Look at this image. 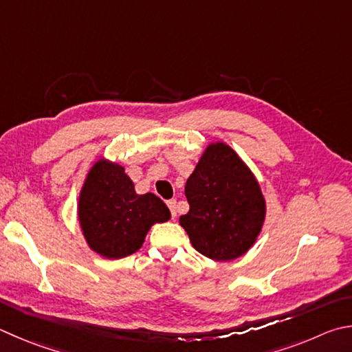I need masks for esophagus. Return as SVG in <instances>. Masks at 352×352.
I'll return each instance as SVG.
<instances>
[{"mask_svg": "<svg viewBox=\"0 0 352 352\" xmlns=\"http://www.w3.org/2000/svg\"><path fill=\"white\" fill-rule=\"evenodd\" d=\"M168 208H169V210H170L172 219H175V217H177V210H175V208H177V200H169V201H168Z\"/></svg>", "mask_w": 352, "mask_h": 352, "instance_id": "1", "label": "esophagus"}]
</instances>
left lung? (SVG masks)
<instances>
[{"instance_id": "left-lung-1", "label": "left lung", "mask_w": 352, "mask_h": 352, "mask_svg": "<svg viewBox=\"0 0 352 352\" xmlns=\"http://www.w3.org/2000/svg\"><path fill=\"white\" fill-rule=\"evenodd\" d=\"M189 212L180 225L198 252L217 261L240 257L265 221V198L241 158L225 143L209 144L184 186Z\"/></svg>"}]
</instances>
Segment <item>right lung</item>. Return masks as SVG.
I'll return each mask as SVG.
<instances>
[{
  "label": "right lung",
  "instance_id": "obj_1",
  "mask_svg": "<svg viewBox=\"0 0 352 352\" xmlns=\"http://www.w3.org/2000/svg\"><path fill=\"white\" fill-rule=\"evenodd\" d=\"M78 217L95 252L123 258L138 251L151 226L168 221L170 212L155 194L138 195L121 166L100 160L81 189Z\"/></svg>",
  "mask_w": 352,
  "mask_h": 352
}]
</instances>
